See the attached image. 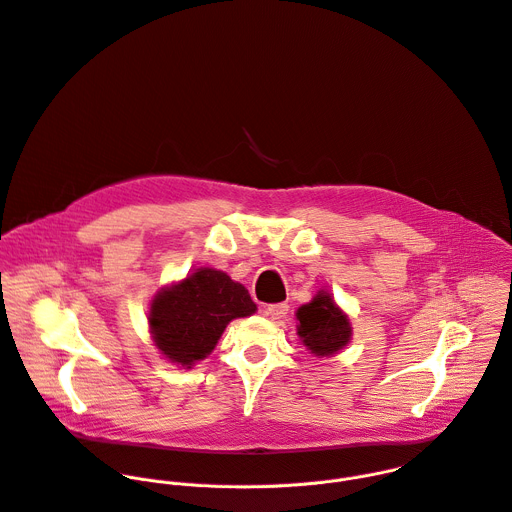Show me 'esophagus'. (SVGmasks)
Masks as SVG:
<instances>
[{"mask_svg":"<svg viewBox=\"0 0 512 512\" xmlns=\"http://www.w3.org/2000/svg\"><path fill=\"white\" fill-rule=\"evenodd\" d=\"M289 306L287 304H269L265 306V316H269L271 320H281L287 316Z\"/></svg>","mask_w":512,"mask_h":512,"instance_id":"1","label":"esophagus"}]
</instances>
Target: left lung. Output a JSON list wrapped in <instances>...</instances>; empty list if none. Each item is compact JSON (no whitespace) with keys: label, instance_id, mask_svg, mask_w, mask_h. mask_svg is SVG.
I'll use <instances>...</instances> for the list:
<instances>
[{"label":"left lung","instance_id":"1","mask_svg":"<svg viewBox=\"0 0 512 512\" xmlns=\"http://www.w3.org/2000/svg\"><path fill=\"white\" fill-rule=\"evenodd\" d=\"M296 318L300 342L318 358L338 354L352 340L348 314L326 289H320L312 302L300 306Z\"/></svg>","mask_w":512,"mask_h":512}]
</instances>
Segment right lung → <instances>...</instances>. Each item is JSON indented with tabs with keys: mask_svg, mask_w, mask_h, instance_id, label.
Instances as JSON below:
<instances>
[{
	"mask_svg": "<svg viewBox=\"0 0 512 512\" xmlns=\"http://www.w3.org/2000/svg\"><path fill=\"white\" fill-rule=\"evenodd\" d=\"M255 312L243 283L221 269L200 267L156 291L148 324L158 352L176 367L192 369L214 350L229 322Z\"/></svg>",
	"mask_w": 512,
	"mask_h": 512,
	"instance_id": "right-lung-1",
	"label": "right lung"
}]
</instances>
